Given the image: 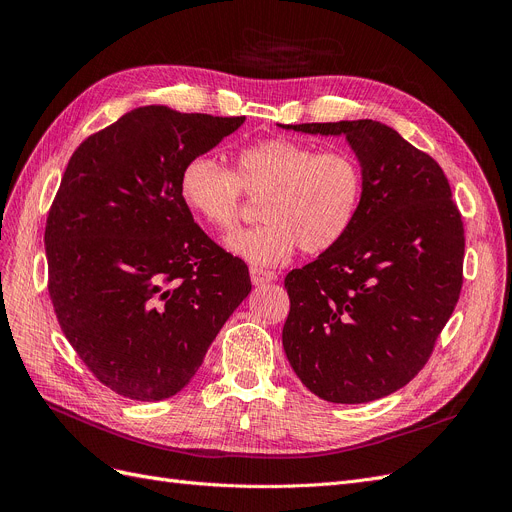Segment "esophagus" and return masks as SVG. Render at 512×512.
<instances>
[{
  "label": "esophagus",
  "mask_w": 512,
  "mask_h": 512,
  "mask_svg": "<svg viewBox=\"0 0 512 512\" xmlns=\"http://www.w3.org/2000/svg\"><path fill=\"white\" fill-rule=\"evenodd\" d=\"M251 282L255 286H261V284H267V282H274L278 276L276 272H270V270H261V267H251Z\"/></svg>",
  "instance_id": "1"
}]
</instances>
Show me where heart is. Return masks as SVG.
<instances>
[{
	"label": "heart",
	"instance_id": "obj_1",
	"mask_svg": "<svg viewBox=\"0 0 512 512\" xmlns=\"http://www.w3.org/2000/svg\"><path fill=\"white\" fill-rule=\"evenodd\" d=\"M363 168L344 149L321 151L292 139H265L236 153V172L195 155L180 170L184 205L209 228L230 232L242 191L259 197L263 224L228 238V249L253 265H276L299 247L317 255L351 230L363 199Z\"/></svg>",
	"mask_w": 512,
	"mask_h": 512
}]
</instances>
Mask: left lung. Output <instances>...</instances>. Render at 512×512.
I'll use <instances>...</instances> for the list:
<instances>
[{
	"label": "left lung",
	"mask_w": 512,
	"mask_h": 512,
	"mask_svg": "<svg viewBox=\"0 0 512 512\" xmlns=\"http://www.w3.org/2000/svg\"><path fill=\"white\" fill-rule=\"evenodd\" d=\"M280 126L344 134L365 178L351 230L284 280V353L319 398H384L423 369L459 301L465 230L450 184L436 159L382 122Z\"/></svg>",
	"instance_id": "1"
}]
</instances>
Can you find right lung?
I'll return each instance as SVG.
<instances>
[{
    "instance_id": "right-lung-1",
    "label": "right lung",
    "mask_w": 512,
    "mask_h": 512,
    "mask_svg": "<svg viewBox=\"0 0 512 512\" xmlns=\"http://www.w3.org/2000/svg\"><path fill=\"white\" fill-rule=\"evenodd\" d=\"M245 118L137 107L72 153L47 215L49 297L95 378L164 400L251 292L249 267L195 224L180 170Z\"/></svg>"
}]
</instances>
